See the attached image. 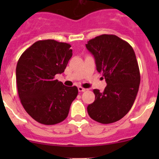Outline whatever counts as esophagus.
<instances>
[{
    "instance_id": "1",
    "label": "esophagus",
    "mask_w": 159,
    "mask_h": 159,
    "mask_svg": "<svg viewBox=\"0 0 159 159\" xmlns=\"http://www.w3.org/2000/svg\"><path fill=\"white\" fill-rule=\"evenodd\" d=\"M86 90H87V89H84V88L81 87V86H79V87H78V91H80V92H82V91H85Z\"/></svg>"
}]
</instances>
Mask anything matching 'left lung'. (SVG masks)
Listing matches in <instances>:
<instances>
[{"mask_svg": "<svg viewBox=\"0 0 159 159\" xmlns=\"http://www.w3.org/2000/svg\"><path fill=\"white\" fill-rule=\"evenodd\" d=\"M86 48L107 83L103 92L94 89L95 99L88 106L89 116L102 124L119 121L132 107L139 91L140 71L132 47L114 34L91 39Z\"/></svg>", "mask_w": 159, "mask_h": 159, "instance_id": "obj_1", "label": "left lung"}]
</instances>
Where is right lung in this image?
I'll return each instance as SVG.
<instances>
[{
    "instance_id": "1",
    "label": "right lung",
    "mask_w": 159,
    "mask_h": 159,
    "mask_svg": "<svg viewBox=\"0 0 159 159\" xmlns=\"http://www.w3.org/2000/svg\"><path fill=\"white\" fill-rule=\"evenodd\" d=\"M70 47L54 40L38 41L17 61L16 81L20 102L27 113L41 124L63 121L78 95L76 86L67 87L54 79L65 71L72 56Z\"/></svg>"
}]
</instances>
